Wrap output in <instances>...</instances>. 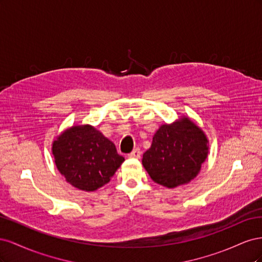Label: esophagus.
<instances>
[{
  "instance_id": "esophagus-1",
  "label": "esophagus",
  "mask_w": 262,
  "mask_h": 262,
  "mask_svg": "<svg viewBox=\"0 0 262 262\" xmlns=\"http://www.w3.org/2000/svg\"><path fill=\"white\" fill-rule=\"evenodd\" d=\"M128 156L131 157V158H140V156H141V150H140V148H138V147L134 148Z\"/></svg>"
}]
</instances>
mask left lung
Here are the masks:
<instances>
[{
	"label": "left lung",
	"mask_w": 262,
	"mask_h": 262,
	"mask_svg": "<svg viewBox=\"0 0 262 262\" xmlns=\"http://www.w3.org/2000/svg\"><path fill=\"white\" fill-rule=\"evenodd\" d=\"M209 141L201 128L188 117L160 126L142 164L158 185L176 188L196 177L207 160Z\"/></svg>",
	"instance_id": "8db88e82"
}]
</instances>
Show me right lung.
Returning a JSON list of instances; mask_svg holds the SVG:
<instances>
[{
    "label": "right lung",
    "instance_id": "1",
    "mask_svg": "<svg viewBox=\"0 0 262 262\" xmlns=\"http://www.w3.org/2000/svg\"><path fill=\"white\" fill-rule=\"evenodd\" d=\"M58 170L73 187L95 191L108 184L124 157L115 144L90 124L73 125L52 143Z\"/></svg>",
    "mask_w": 262,
    "mask_h": 262
}]
</instances>
